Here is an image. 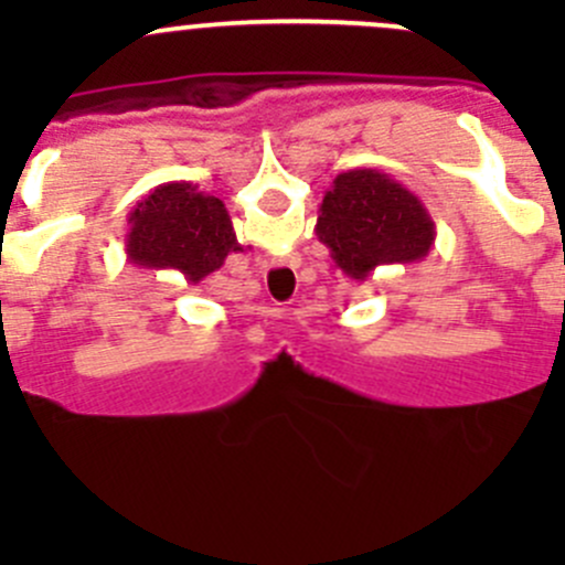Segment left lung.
Here are the masks:
<instances>
[{"label": "left lung", "instance_id": "8db88e82", "mask_svg": "<svg viewBox=\"0 0 565 565\" xmlns=\"http://www.w3.org/2000/svg\"><path fill=\"white\" fill-rule=\"evenodd\" d=\"M315 232L335 267L355 281H366L383 265L426 259L437 235L426 204L377 169L335 177L319 204Z\"/></svg>", "mask_w": 565, "mask_h": 565}]
</instances>
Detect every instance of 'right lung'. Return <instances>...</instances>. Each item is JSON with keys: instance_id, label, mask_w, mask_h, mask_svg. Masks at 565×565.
<instances>
[{"instance_id": "add662e5", "label": "right lung", "mask_w": 565, "mask_h": 565, "mask_svg": "<svg viewBox=\"0 0 565 565\" xmlns=\"http://www.w3.org/2000/svg\"><path fill=\"white\" fill-rule=\"evenodd\" d=\"M125 254L147 270H177L199 284L241 250L235 226L218 196L191 182H163L128 213Z\"/></svg>"}]
</instances>
